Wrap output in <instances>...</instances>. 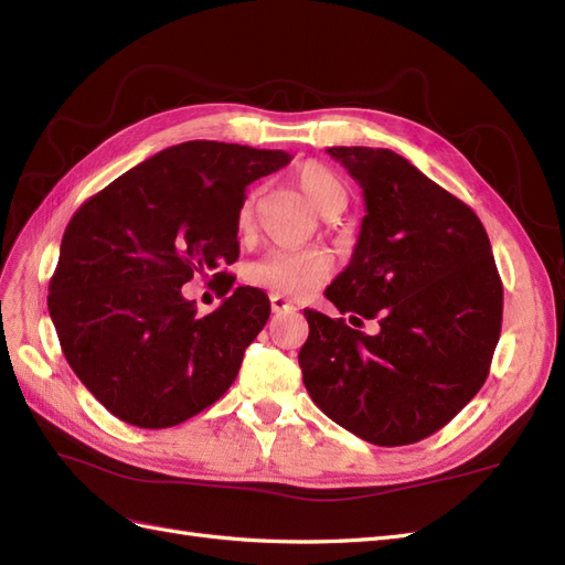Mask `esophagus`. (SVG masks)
I'll list each match as a JSON object with an SVG mask.
<instances>
[{
    "mask_svg": "<svg viewBox=\"0 0 565 565\" xmlns=\"http://www.w3.org/2000/svg\"><path fill=\"white\" fill-rule=\"evenodd\" d=\"M270 309H273V313H282V311H292L295 306L280 295H270Z\"/></svg>",
    "mask_w": 565,
    "mask_h": 565,
    "instance_id": "1",
    "label": "esophagus"
}]
</instances>
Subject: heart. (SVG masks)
<instances>
[{"mask_svg":"<svg viewBox=\"0 0 565 565\" xmlns=\"http://www.w3.org/2000/svg\"><path fill=\"white\" fill-rule=\"evenodd\" d=\"M295 181L303 198L318 214H330L347 204V188L332 169L320 162H303ZM254 212V200L247 198L241 207V224H247ZM332 273V256L324 249H273L254 262L247 278L270 292L287 297H303L318 289Z\"/></svg>","mask_w":565,"mask_h":565,"instance_id":"heart-1","label":"heart"}]
</instances>
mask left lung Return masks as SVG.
Masks as SVG:
<instances>
[{
    "label": "left lung",
    "instance_id": "8db88e82",
    "mask_svg": "<svg viewBox=\"0 0 565 565\" xmlns=\"http://www.w3.org/2000/svg\"><path fill=\"white\" fill-rule=\"evenodd\" d=\"M365 216L351 264L324 289L344 318L306 309L303 386L372 446L443 429L483 386L502 330V280L481 218L388 148L337 146Z\"/></svg>",
    "mask_w": 565,
    "mask_h": 565
}]
</instances>
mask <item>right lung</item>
<instances>
[{
    "label": "right lung",
    "mask_w": 565,
    "mask_h": 565,
    "mask_svg": "<svg viewBox=\"0 0 565 565\" xmlns=\"http://www.w3.org/2000/svg\"><path fill=\"white\" fill-rule=\"evenodd\" d=\"M289 160L285 150L185 141L129 169L71 218L49 316L67 365L117 419L167 429L235 382L270 301L233 287L221 266L241 254L247 185ZM198 271L230 295L207 317L180 295Z\"/></svg>",
    "instance_id": "right-lung-1"
}]
</instances>
